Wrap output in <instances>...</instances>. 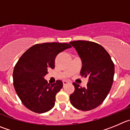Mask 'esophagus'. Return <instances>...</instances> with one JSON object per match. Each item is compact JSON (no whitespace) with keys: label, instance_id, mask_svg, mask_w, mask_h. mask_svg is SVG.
<instances>
[{"label":"esophagus","instance_id":"1","mask_svg":"<svg viewBox=\"0 0 130 130\" xmlns=\"http://www.w3.org/2000/svg\"><path fill=\"white\" fill-rule=\"evenodd\" d=\"M68 83H70V82H67V81H63V86L65 85L68 84Z\"/></svg>","mask_w":130,"mask_h":130}]
</instances>
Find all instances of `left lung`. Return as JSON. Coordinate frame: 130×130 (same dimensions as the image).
Here are the masks:
<instances>
[{"label":"left lung","mask_w":130,"mask_h":130,"mask_svg":"<svg viewBox=\"0 0 130 130\" xmlns=\"http://www.w3.org/2000/svg\"><path fill=\"white\" fill-rule=\"evenodd\" d=\"M74 47L82 59L80 74L88 77L87 87L73 83L75 90L70 95L72 106L78 110L88 111L95 108L108 94L114 76V64L108 52L98 43L89 41H73Z\"/></svg>","instance_id":"obj_1"}]
</instances>
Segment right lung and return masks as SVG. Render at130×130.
<instances>
[{
    "label": "right lung",
    "instance_id": "add662e5",
    "mask_svg": "<svg viewBox=\"0 0 130 130\" xmlns=\"http://www.w3.org/2000/svg\"><path fill=\"white\" fill-rule=\"evenodd\" d=\"M71 46L66 43H44L30 47L22 54L13 70V85L24 106L42 113L55 105L56 95L63 87L60 80L48 84L44 77L54 68L57 55Z\"/></svg>",
    "mask_w": 130,
    "mask_h": 130
}]
</instances>
